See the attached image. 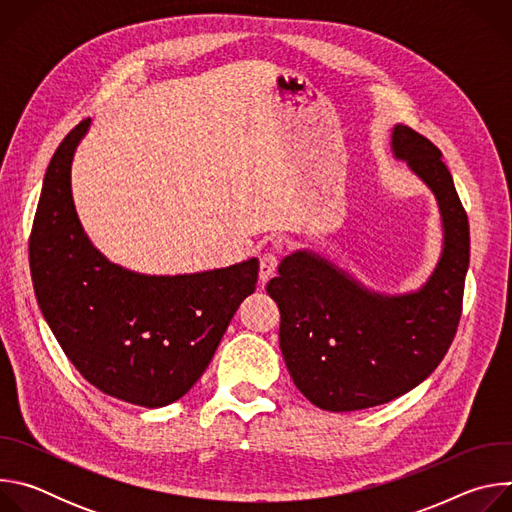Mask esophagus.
<instances>
[{
	"instance_id": "1",
	"label": "esophagus",
	"mask_w": 512,
	"mask_h": 512,
	"mask_svg": "<svg viewBox=\"0 0 512 512\" xmlns=\"http://www.w3.org/2000/svg\"><path fill=\"white\" fill-rule=\"evenodd\" d=\"M277 269V255L275 253H265L259 259V281L265 283Z\"/></svg>"
}]
</instances>
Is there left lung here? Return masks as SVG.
<instances>
[{
  "label": "left lung",
  "mask_w": 512,
  "mask_h": 512,
  "mask_svg": "<svg viewBox=\"0 0 512 512\" xmlns=\"http://www.w3.org/2000/svg\"><path fill=\"white\" fill-rule=\"evenodd\" d=\"M391 150L440 206L444 247L429 279L417 291L387 296L300 249L281 259L267 283L281 314L285 367L326 411L375 407L417 387L446 356L462 316L470 227L452 174L442 152L407 125L393 127Z\"/></svg>",
  "instance_id": "obj_1"
}]
</instances>
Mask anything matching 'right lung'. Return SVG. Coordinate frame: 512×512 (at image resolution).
I'll return each instance as SVG.
<instances>
[{"label": "right lung", "instance_id": "add662e5", "mask_svg": "<svg viewBox=\"0 0 512 512\" xmlns=\"http://www.w3.org/2000/svg\"><path fill=\"white\" fill-rule=\"evenodd\" d=\"M91 119L54 152L30 235L36 300L60 348L99 391L164 407L202 377L241 302L255 291L259 261L184 275H143L111 263L87 237L70 190V168Z\"/></svg>", "mask_w": 512, "mask_h": 512}]
</instances>
